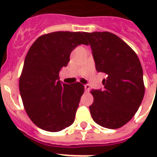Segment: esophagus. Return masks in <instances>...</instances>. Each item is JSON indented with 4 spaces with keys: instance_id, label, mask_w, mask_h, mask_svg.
<instances>
[{
    "instance_id": "34e87169",
    "label": "esophagus",
    "mask_w": 157,
    "mask_h": 157,
    "mask_svg": "<svg viewBox=\"0 0 157 157\" xmlns=\"http://www.w3.org/2000/svg\"><path fill=\"white\" fill-rule=\"evenodd\" d=\"M85 90H86V91H90V85H85Z\"/></svg>"
}]
</instances>
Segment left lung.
I'll return each mask as SVG.
<instances>
[{
  "label": "left lung",
  "mask_w": 157,
  "mask_h": 157,
  "mask_svg": "<svg viewBox=\"0 0 157 157\" xmlns=\"http://www.w3.org/2000/svg\"><path fill=\"white\" fill-rule=\"evenodd\" d=\"M92 49L97 71L106 74L104 89L92 90L91 117L107 129H118L133 118L145 93L143 68L136 53L108 32L85 33Z\"/></svg>",
  "instance_id": "obj_1"
}]
</instances>
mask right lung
Wrapping results in <instances>:
<instances>
[{"instance_id": "1", "label": "right lung", "mask_w": 157, "mask_h": 157, "mask_svg": "<svg viewBox=\"0 0 157 157\" xmlns=\"http://www.w3.org/2000/svg\"><path fill=\"white\" fill-rule=\"evenodd\" d=\"M81 32H54L40 36L26 55L19 77L23 107L34 124L49 132H58L74 122L84 86L59 80V71L78 45H89Z\"/></svg>"}]
</instances>
